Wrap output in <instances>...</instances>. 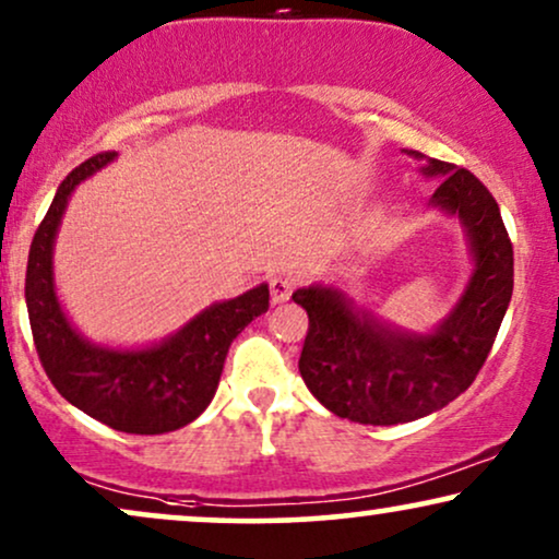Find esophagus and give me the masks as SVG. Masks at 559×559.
<instances>
[{"label": "esophagus", "mask_w": 559, "mask_h": 559, "mask_svg": "<svg viewBox=\"0 0 559 559\" xmlns=\"http://www.w3.org/2000/svg\"><path fill=\"white\" fill-rule=\"evenodd\" d=\"M292 292H294V278H288V275H273V278H271V299H273V304L288 301Z\"/></svg>", "instance_id": "esophagus-1"}]
</instances>
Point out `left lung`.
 I'll use <instances>...</instances> for the list:
<instances>
[{"instance_id": "1", "label": "left lung", "mask_w": 559, "mask_h": 559, "mask_svg": "<svg viewBox=\"0 0 559 559\" xmlns=\"http://www.w3.org/2000/svg\"><path fill=\"white\" fill-rule=\"evenodd\" d=\"M420 173L441 178L430 203L459 216L475 258V273L447 320L415 335L381 324L337 288L309 286L292 296L309 314L299 358L304 384L330 413L361 426L418 420L456 400L483 369L513 294V245L490 190L451 162L428 159Z\"/></svg>"}]
</instances>
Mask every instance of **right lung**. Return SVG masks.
<instances>
[{
    "mask_svg": "<svg viewBox=\"0 0 559 559\" xmlns=\"http://www.w3.org/2000/svg\"><path fill=\"white\" fill-rule=\"evenodd\" d=\"M112 157L116 152L95 154L56 190L27 255V317L40 364L63 400L123 433L157 436L188 426L209 407L231 341L267 312L271 292L260 284L237 299L211 304L152 348L112 350L84 341L56 299L53 239L74 188Z\"/></svg>",
    "mask_w": 559,
    "mask_h": 559,
    "instance_id": "obj_1",
    "label": "right lung"
}]
</instances>
